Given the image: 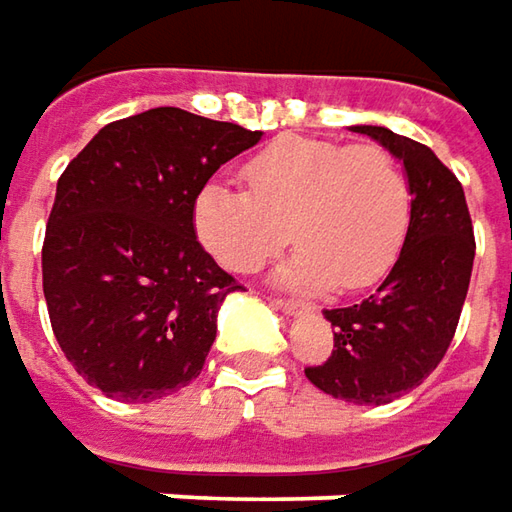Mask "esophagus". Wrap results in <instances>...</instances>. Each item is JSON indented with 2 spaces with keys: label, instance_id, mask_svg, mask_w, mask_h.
Masks as SVG:
<instances>
[{
  "label": "esophagus",
  "instance_id": "esophagus-1",
  "mask_svg": "<svg viewBox=\"0 0 512 512\" xmlns=\"http://www.w3.org/2000/svg\"><path fill=\"white\" fill-rule=\"evenodd\" d=\"M273 305L282 311V314H288V317H294L302 311V302H296V299H285V296H273Z\"/></svg>",
  "mask_w": 512,
  "mask_h": 512
}]
</instances>
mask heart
<instances>
[{
  "mask_svg": "<svg viewBox=\"0 0 512 512\" xmlns=\"http://www.w3.org/2000/svg\"><path fill=\"white\" fill-rule=\"evenodd\" d=\"M244 184L207 181L192 230L221 268L253 273L288 242L282 285L360 291L383 279L403 247L412 187L395 155L374 143L285 135L256 152Z\"/></svg>",
  "mask_w": 512,
  "mask_h": 512,
  "instance_id": "b5f03b06",
  "label": "heart"
}]
</instances>
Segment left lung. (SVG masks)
I'll use <instances>...</instances> for the list:
<instances>
[{"label":"left lung","mask_w":512,"mask_h":512,"mask_svg":"<svg viewBox=\"0 0 512 512\" xmlns=\"http://www.w3.org/2000/svg\"><path fill=\"white\" fill-rule=\"evenodd\" d=\"M406 169L412 216L400 256L380 288L357 305L322 311L334 351L305 377L357 406H380L421 386L444 360L470 288L475 239L461 181L423 143L383 126H351Z\"/></svg>","instance_id":"obj_1"}]
</instances>
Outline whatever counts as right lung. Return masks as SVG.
I'll use <instances>...</instances> for the list:
<instances>
[{
	"instance_id": "1",
	"label": "right lung",
	"mask_w": 512,
	"mask_h": 512,
	"mask_svg": "<svg viewBox=\"0 0 512 512\" xmlns=\"http://www.w3.org/2000/svg\"><path fill=\"white\" fill-rule=\"evenodd\" d=\"M262 132L149 109L103 126L65 167L42 244L54 337L103 395L149 403L195 380L242 285L192 230V201Z\"/></svg>"
}]
</instances>
